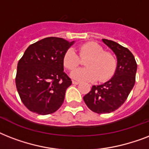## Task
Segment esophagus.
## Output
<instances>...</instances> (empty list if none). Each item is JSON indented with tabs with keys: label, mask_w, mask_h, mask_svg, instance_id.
I'll return each instance as SVG.
<instances>
[{
	"label": "esophagus",
	"mask_w": 149,
	"mask_h": 149,
	"mask_svg": "<svg viewBox=\"0 0 149 149\" xmlns=\"http://www.w3.org/2000/svg\"><path fill=\"white\" fill-rule=\"evenodd\" d=\"M79 84V82L75 81V80H72V84H75V85H78Z\"/></svg>",
	"instance_id": "34e87169"
}]
</instances>
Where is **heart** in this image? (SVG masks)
<instances>
[{
    "label": "heart",
    "instance_id": "b5f03b06",
    "mask_svg": "<svg viewBox=\"0 0 149 149\" xmlns=\"http://www.w3.org/2000/svg\"><path fill=\"white\" fill-rule=\"evenodd\" d=\"M80 58L89 57L85 61L86 67L73 70L71 77L73 79L86 81L105 82L113 77L117 69L118 62L113 54L105 52L101 45L96 42H86L79 48ZM63 64L66 69L74 70L80 63V58L72 48L65 51L63 56Z\"/></svg>",
    "mask_w": 149,
    "mask_h": 149
}]
</instances>
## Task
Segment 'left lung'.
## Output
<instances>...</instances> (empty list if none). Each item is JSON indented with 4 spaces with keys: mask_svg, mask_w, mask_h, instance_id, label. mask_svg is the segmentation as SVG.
<instances>
[{
    "mask_svg": "<svg viewBox=\"0 0 149 149\" xmlns=\"http://www.w3.org/2000/svg\"><path fill=\"white\" fill-rule=\"evenodd\" d=\"M102 41L117 56L118 65L113 77L106 83L93 86L84 97L86 106L97 113H109L118 109L127 100L134 87L137 63L133 54L113 41Z\"/></svg>",
    "mask_w": 149,
    "mask_h": 149,
    "instance_id": "8db88e82",
    "label": "left lung"
}]
</instances>
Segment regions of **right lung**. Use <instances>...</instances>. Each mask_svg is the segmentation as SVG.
<instances>
[{
	"label": "right lung",
	"instance_id": "obj_1",
	"mask_svg": "<svg viewBox=\"0 0 149 149\" xmlns=\"http://www.w3.org/2000/svg\"><path fill=\"white\" fill-rule=\"evenodd\" d=\"M74 41L49 37L31 44L17 63L15 84L24 105L33 113L46 115L63 104L72 84L64 72L63 56Z\"/></svg>",
	"mask_w": 149,
	"mask_h": 149
}]
</instances>
